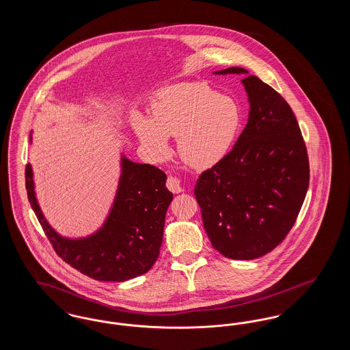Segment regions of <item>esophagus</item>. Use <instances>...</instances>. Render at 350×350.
I'll return each mask as SVG.
<instances>
[{"mask_svg": "<svg viewBox=\"0 0 350 350\" xmlns=\"http://www.w3.org/2000/svg\"><path fill=\"white\" fill-rule=\"evenodd\" d=\"M167 187L172 193H177V194L181 193L183 190L181 181L178 178H176V177H169L167 178Z\"/></svg>", "mask_w": 350, "mask_h": 350, "instance_id": "34e87169", "label": "esophagus"}]
</instances>
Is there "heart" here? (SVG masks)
<instances>
[{
    "label": "heart",
    "instance_id": "heart-1",
    "mask_svg": "<svg viewBox=\"0 0 350 350\" xmlns=\"http://www.w3.org/2000/svg\"><path fill=\"white\" fill-rule=\"evenodd\" d=\"M240 122V109L231 97L207 83H185L163 89L150 106V118H135L133 130L153 160L165 157L169 136H177L183 163L206 169L227 154Z\"/></svg>",
    "mask_w": 350,
    "mask_h": 350
}]
</instances>
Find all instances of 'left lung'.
I'll list each match as a JSON object with an SVG mask.
<instances>
[{"label": "left lung", "instance_id": "8db88e82", "mask_svg": "<svg viewBox=\"0 0 350 350\" xmlns=\"http://www.w3.org/2000/svg\"><path fill=\"white\" fill-rule=\"evenodd\" d=\"M214 75H245V129L232 150L196 183L194 196L213 247L232 260L274 250L294 226L306 198L310 167L299 124L271 86L231 67Z\"/></svg>", "mask_w": 350, "mask_h": 350}]
</instances>
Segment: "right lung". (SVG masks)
<instances>
[{
    "mask_svg": "<svg viewBox=\"0 0 350 350\" xmlns=\"http://www.w3.org/2000/svg\"><path fill=\"white\" fill-rule=\"evenodd\" d=\"M25 176L29 202L53 250L80 273L97 281L123 282L147 273L159 258L173 200L167 174L159 167L133 163L120 153V176L109 214L97 231L83 237L63 236L51 226L36 200L30 164Z\"/></svg>",
    "mask_w": 350,
    "mask_h": 350,
    "instance_id": "add662e5",
    "label": "right lung"
}]
</instances>
